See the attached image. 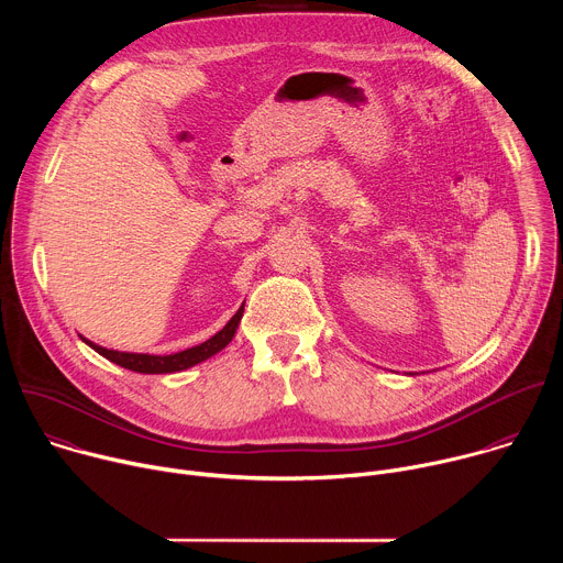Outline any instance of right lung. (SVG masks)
Here are the masks:
<instances>
[{"label": "right lung", "instance_id": "right-lung-1", "mask_svg": "<svg viewBox=\"0 0 563 563\" xmlns=\"http://www.w3.org/2000/svg\"><path fill=\"white\" fill-rule=\"evenodd\" d=\"M243 311H245V302L240 305V309L231 316L229 323L218 332L213 334L211 339H207L205 343L196 345V347H189V350H183V352H176V354H135V352H118V350H107L85 336L82 339L89 347H93L100 356L109 358L111 363L124 367V369H131V372H140V374H172V372H183V369H189L207 358H211L213 354H218L220 350H224L231 339L235 336V330H238V323L240 318H243Z\"/></svg>", "mask_w": 563, "mask_h": 563}]
</instances>
